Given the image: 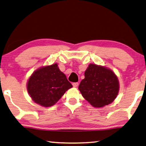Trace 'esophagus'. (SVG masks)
<instances>
[{"instance_id": "obj_1", "label": "esophagus", "mask_w": 146, "mask_h": 146, "mask_svg": "<svg viewBox=\"0 0 146 146\" xmlns=\"http://www.w3.org/2000/svg\"><path fill=\"white\" fill-rule=\"evenodd\" d=\"M78 84H79L78 82H74V83H73V87L76 88V87H77Z\"/></svg>"}]
</instances>
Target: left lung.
<instances>
[{
  "label": "left lung",
  "mask_w": 146,
  "mask_h": 146,
  "mask_svg": "<svg viewBox=\"0 0 146 146\" xmlns=\"http://www.w3.org/2000/svg\"><path fill=\"white\" fill-rule=\"evenodd\" d=\"M78 90L85 99L96 108L113 102L119 91L117 76L110 69L90 64L84 73Z\"/></svg>",
  "instance_id": "8db88e82"
}]
</instances>
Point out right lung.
Returning <instances> with one entry per match:
<instances>
[{
  "mask_svg": "<svg viewBox=\"0 0 146 146\" xmlns=\"http://www.w3.org/2000/svg\"><path fill=\"white\" fill-rule=\"evenodd\" d=\"M72 87L56 63L38 69L27 84V90L32 100L44 107L53 106Z\"/></svg>",
  "mask_w": 146,
  "mask_h": 146,
  "instance_id": "obj_1",
  "label": "right lung"
}]
</instances>
